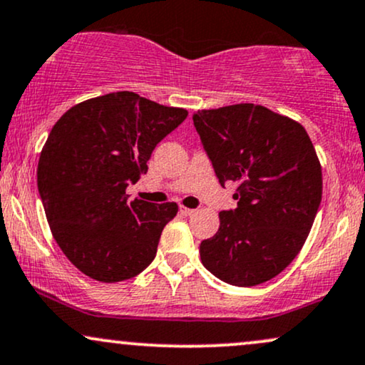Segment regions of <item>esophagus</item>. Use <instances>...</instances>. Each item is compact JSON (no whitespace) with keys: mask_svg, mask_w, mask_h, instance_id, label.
Wrapping results in <instances>:
<instances>
[{"mask_svg":"<svg viewBox=\"0 0 365 365\" xmlns=\"http://www.w3.org/2000/svg\"><path fill=\"white\" fill-rule=\"evenodd\" d=\"M194 212H195L194 209H188L185 205H180V214H182V216H192Z\"/></svg>","mask_w":365,"mask_h":365,"instance_id":"34e87169","label":"esophagus"}]
</instances>
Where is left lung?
<instances>
[{"instance_id":"8db88e82","label":"left lung","mask_w":365,"mask_h":365,"mask_svg":"<svg viewBox=\"0 0 365 365\" xmlns=\"http://www.w3.org/2000/svg\"><path fill=\"white\" fill-rule=\"evenodd\" d=\"M194 125L219 183H238L235 210L200 243L210 274L238 287L279 275L301 252L323 192L322 163L299 122L263 105L194 112Z\"/></svg>"}]
</instances>
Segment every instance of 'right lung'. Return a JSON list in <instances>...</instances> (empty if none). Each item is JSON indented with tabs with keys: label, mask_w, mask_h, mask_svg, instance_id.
Segmentation results:
<instances>
[{
	"label": "right lung",
	"mask_w": 365,
	"mask_h": 365,
	"mask_svg": "<svg viewBox=\"0 0 365 365\" xmlns=\"http://www.w3.org/2000/svg\"><path fill=\"white\" fill-rule=\"evenodd\" d=\"M187 115L185 108L115 91L74 105L52 127L38 158V194L57 245L88 277L120 282L155 260L178 205L129 200L125 190Z\"/></svg>",
	"instance_id": "right-lung-1"
}]
</instances>
